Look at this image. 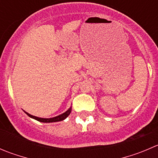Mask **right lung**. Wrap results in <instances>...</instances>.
<instances>
[{
  "label": "right lung",
  "mask_w": 158,
  "mask_h": 158,
  "mask_svg": "<svg viewBox=\"0 0 158 158\" xmlns=\"http://www.w3.org/2000/svg\"><path fill=\"white\" fill-rule=\"evenodd\" d=\"M71 111H72V107H70L66 112L63 113L62 114L59 115V116H55V117H52V118H40V117H38V116H32V115L29 114V113H27V112L25 111H24V113H25L27 116H30L31 118H33V119H35V120H38V121L39 122H42V123H54V122H59V121H62V120H65V118L70 114Z\"/></svg>",
  "instance_id": "1"
}]
</instances>
